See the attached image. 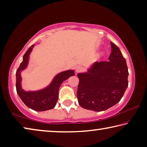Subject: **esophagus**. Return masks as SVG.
<instances>
[{
    "instance_id": "34e87169",
    "label": "esophagus",
    "mask_w": 147,
    "mask_h": 147,
    "mask_svg": "<svg viewBox=\"0 0 147 147\" xmlns=\"http://www.w3.org/2000/svg\"><path fill=\"white\" fill-rule=\"evenodd\" d=\"M84 71V68L82 66H77L76 67V73H80V72H82Z\"/></svg>"
}]
</instances>
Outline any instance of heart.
<instances>
[{
	"label": "heart",
	"mask_w": 147,
	"mask_h": 147,
	"mask_svg": "<svg viewBox=\"0 0 147 147\" xmlns=\"http://www.w3.org/2000/svg\"><path fill=\"white\" fill-rule=\"evenodd\" d=\"M104 54H105V53H104V52L102 51V52H100V53L98 54V57H99V58H102V57H103L104 56Z\"/></svg>",
	"instance_id": "obj_1"
}]
</instances>
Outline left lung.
<instances>
[{"label": "left lung", "instance_id": "left-lung-1", "mask_svg": "<svg viewBox=\"0 0 147 147\" xmlns=\"http://www.w3.org/2000/svg\"><path fill=\"white\" fill-rule=\"evenodd\" d=\"M108 61L94 62L85 73H78L77 98L84 109H108L118 103L128 88V71L119 47L111 42Z\"/></svg>", "mask_w": 147, "mask_h": 147}]
</instances>
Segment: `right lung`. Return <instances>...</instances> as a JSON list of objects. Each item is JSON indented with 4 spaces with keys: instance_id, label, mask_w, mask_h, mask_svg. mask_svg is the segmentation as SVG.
Returning <instances> with one entry per match:
<instances>
[{
    "instance_id": "right-lung-1",
    "label": "right lung",
    "mask_w": 147,
    "mask_h": 147,
    "mask_svg": "<svg viewBox=\"0 0 147 147\" xmlns=\"http://www.w3.org/2000/svg\"><path fill=\"white\" fill-rule=\"evenodd\" d=\"M34 46L35 45H32L26 52L23 61L16 71V90L20 98L27 107L37 111H43L54 108L58 99L59 87L63 81L74 75V70L70 69L57 74L49 85L39 90H24L21 86V73L28 67L30 55Z\"/></svg>"
}]
</instances>
